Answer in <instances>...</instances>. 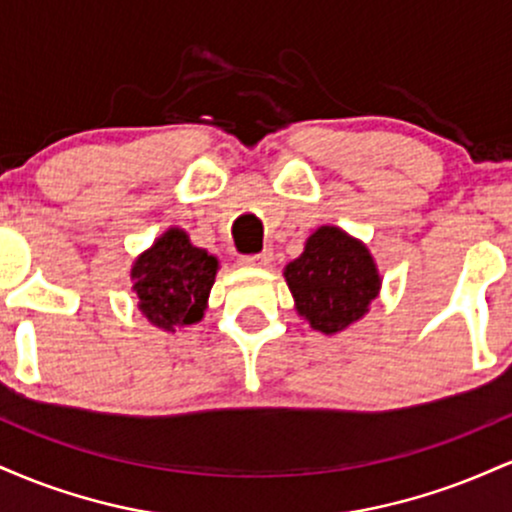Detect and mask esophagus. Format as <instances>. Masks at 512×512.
Returning <instances> with one entry per match:
<instances>
[{
    "label": "esophagus",
    "mask_w": 512,
    "mask_h": 512,
    "mask_svg": "<svg viewBox=\"0 0 512 512\" xmlns=\"http://www.w3.org/2000/svg\"><path fill=\"white\" fill-rule=\"evenodd\" d=\"M240 262H243L245 267H269V262H272V250H262L260 255H245L240 257Z\"/></svg>",
    "instance_id": "obj_1"
}]
</instances>
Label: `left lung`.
<instances>
[{
  "mask_svg": "<svg viewBox=\"0 0 512 512\" xmlns=\"http://www.w3.org/2000/svg\"><path fill=\"white\" fill-rule=\"evenodd\" d=\"M284 276L298 315L322 334L361 320L383 284L366 245L337 226L317 228L305 240L303 255L286 264Z\"/></svg>",
  "mask_w": 512,
  "mask_h": 512,
  "instance_id": "1",
  "label": "left lung"
}]
</instances>
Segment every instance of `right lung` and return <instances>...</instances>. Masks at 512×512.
I'll use <instances>...</instances> for the list:
<instances>
[{
	"mask_svg": "<svg viewBox=\"0 0 512 512\" xmlns=\"http://www.w3.org/2000/svg\"><path fill=\"white\" fill-rule=\"evenodd\" d=\"M219 260L195 248L182 228H168L134 260L132 279L139 310L163 332L195 325L207 310Z\"/></svg>",
	"mask_w": 512,
	"mask_h": 512,
	"instance_id": "1",
	"label": "right lung"
}]
</instances>
